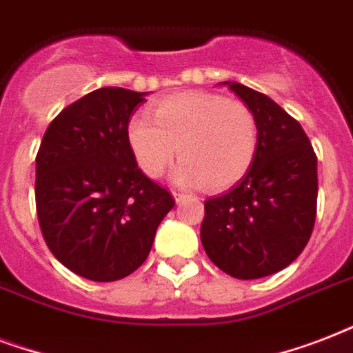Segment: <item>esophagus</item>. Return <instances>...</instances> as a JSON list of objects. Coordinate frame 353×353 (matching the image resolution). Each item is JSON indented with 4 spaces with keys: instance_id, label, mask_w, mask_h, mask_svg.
I'll use <instances>...</instances> for the list:
<instances>
[{
    "instance_id": "1",
    "label": "esophagus",
    "mask_w": 353,
    "mask_h": 353,
    "mask_svg": "<svg viewBox=\"0 0 353 353\" xmlns=\"http://www.w3.org/2000/svg\"><path fill=\"white\" fill-rule=\"evenodd\" d=\"M174 199H176V203H183V201H187L188 198H190V196H188V194H183V192H176V190H174Z\"/></svg>"
}]
</instances>
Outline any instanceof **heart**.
<instances>
[{
	"label": "heart",
	"instance_id": "1",
	"mask_svg": "<svg viewBox=\"0 0 353 353\" xmlns=\"http://www.w3.org/2000/svg\"><path fill=\"white\" fill-rule=\"evenodd\" d=\"M126 141L137 166L148 177H161L179 155L174 181L183 187L203 183L225 190L240 181L258 152V122L241 102L210 93H179L152 112L128 121Z\"/></svg>",
	"mask_w": 353,
	"mask_h": 353
}]
</instances>
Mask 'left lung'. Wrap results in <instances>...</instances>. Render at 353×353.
I'll return each mask as SVG.
<instances>
[{
	"label": "left lung",
	"mask_w": 353,
	"mask_h": 353,
	"mask_svg": "<svg viewBox=\"0 0 353 353\" xmlns=\"http://www.w3.org/2000/svg\"><path fill=\"white\" fill-rule=\"evenodd\" d=\"M254 113V163L229 192L205 201L201 243L212 262L240 280L288 268L306 247L317 214V155L306 132L268 95L223 82Z\"/></svg>",
	"instance_id": "left-lung-1"
}]
</instances>
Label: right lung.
Masks as SVG:
<instances>
[{
    "label": "right lung",
    "mask_w": 353,
    "mask_h": 353,
    "mask_svg": "<svg viewBox=\"0 0 353 353\" xmlns=\"http://www.w3.org/2000/svg\"><path fill=\"white\" fill-rule=\"evenodd\" d=\"M146 93L101 88L49 124L36 155V212L47 247L73 273L95 282L132 274L176 205L144 176L126 141Z\"/></svg>",
    "instance_id": "1"
}]
</instances>
